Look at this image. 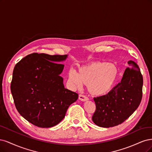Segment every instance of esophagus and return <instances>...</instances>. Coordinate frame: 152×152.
I'll list each match as a JSON object with an SVG mask.
<instances>
[{"instance_id":"esophagus-1","label":"esophagus","mask_w":152,"mask_h":152,"mask_svg":"<svg viewBox=\"0 0 152 152\" xmlns=\"http://www.w3.org/2000/svg\"><path fill=\"white\" fill-rule=\"evenodd\" d=\"M79 99L81 101L85 102V101H87L88 100V98L86 96H85V95H79Z\"/></svg>"}]
</instances>
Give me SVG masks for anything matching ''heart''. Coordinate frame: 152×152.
I'll use <instances>...</instances> for the list:
<instances>
[{
    "mask_svg": "<svg viewBox=\"0 0 152 152\" xmlns=\"http://www.w3.org/2000/svg\"><path fill=\"white\" fill-rule=\"evenodd\" d=\"M117 75L118 68L114 64L97 61L80 67L77 73L71 70L69 80L78 86L87 85L91 95L100 96L111 90Z\"/></svg>",
    "mask_w": 152,
    "mask_h": 152,
    "instance_id": "1",
    "label": "heart"
}]
</instances>
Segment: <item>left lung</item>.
I'll list each match as a JSON object with an SVG mask.
<instances>
[{
    "label": "left lung",
    "mask_w": 152,
    "mask_h": 152,
    "mask_svg": "<svg viewBox=\"0 0 152 152\" xmlns=\"http://www.w3.org/2000/svg\"><path fill=\"white\" fill-rule=\"evenodd\" d=\"M121 81L107 94L95 97L96 110L92 121L98 126L110 128L122 124L133 114L142 99L143 76L139 66L128 61Z\"/></svg>",
    "instance_id": "left-lung-1"
}]
</instances>
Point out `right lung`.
Masks as SVG:
<instances>
[{
	"instance_id": "add662e5",
	"label": "right lung",
	"mask_w": 152,
	"mask_h": 152,
	"mask_svg": "<svg viewBox=\"0 0 152 152\" xmlns=\"http://www.w3.org/2000/svg\"><path fill=\"white\" fill-rule=\"evenodd\" d=\"M67 57L33 53L14 67L11 90L16 108L26 121L39 128L58 124L68 107L78 99L77 94L65 88L60 76L64 65L59 62Z\"/></svg>"
}]
</instances>
